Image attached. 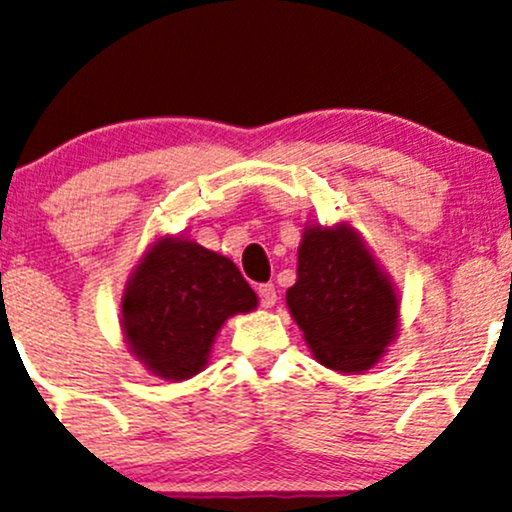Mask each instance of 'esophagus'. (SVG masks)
<instances>
[{
	"label": "esophagus",
	"instance_id": "esophagus-1",
	"mask_svg": "<svg viewBox=\"0 0 512 512\" xmlns=\"http://www.w3.org/2000/svg\"><path fill=\"white\" fill-rule=\"evenodd\" d=\"M257 295H260L262 307H274V304H276L274 283H260V286H257Z\"/></svg>",
	"mask_w": 512,
	"mask_h": 512
}]
</instances>
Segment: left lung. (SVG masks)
Instances as JSON below:
<instances>
[{
  "label": "left lung",
  "instance_id": "1",
  "mask_svg": "<svg viewBox=\"0 0 512 512\" xmlns=\"http://www.w3.org/2000/svg\"><path fill=\"white\" fill-rule=\"evenodd\" d=\"M286 302L316 359L340 373L368 371L394 338L397 295L349 226L307 229Z\"/></svg>",
  "mask_w": 512,
  "mask_h": 512
}]
</instances>
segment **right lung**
Listing matches in <instances>:
<instances>
[{"instance_id": "right-lung-1", "label": "right lung", "mask_w": 512, "mask_h": 512, "mask_svg": "<svg viewBox=\"0 0 512 512\" xmlns=\"http://www.w3.org/2000/svg\"><path fill=\"white\" fill-rule=\"evenodd\" d=\"M257 297L231 260L203 245L165 238L144 257L122 297V326L134 354L165 380L196 375L231 314Z\"/></svg>"}]
</instances>
